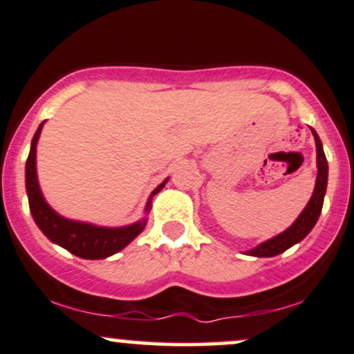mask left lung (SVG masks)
<instances>
[{
    "label": "left lung",
    "mask_w": 354,
    "mask_h": 354,
    "mask_svg": "<svg viewBox=\"0 0 354 354\" xmlns=\"http://www.w3.org/2000/svg\"><path fill=\"white\" fill-rule=\"evenodd\" d=\"M313 136H315L316 143V166H318V176H316V185L315 191H313L310 201H308L306 208L301 211L296 221L290 226L288 230H284L283 233L276 234L271 239L259 243L258 246H254L253 250L246 251V254L256 256V258H271L283 251H286L288 248H291L296 243H299L301 239L308 236V233L313 230V226L318 221L321 208H323L324 194H326V185H328V161L324 156L323 145H321L319 136L316 135L315 129L311 128Z\"/></svg>",
    "instance_id": "1"
}]
</instances>
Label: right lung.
<instances>
[{
  "label": "right lung",
  "instance_id": "add662e5",
  "mask_svg": "<svg viewBox=\"0 0 354 354\" xmlns=\"http://www.w3.org/2000/svg\"><path fill=\"white\" fill-rule=\"evenodd\" d=\"M43 124L44 121L36 129L26 160V194L35 223L50 241L83 259H104L118 253L145 230L148 219L143 218L133 225L120 226V228H108V226L75 221L56 213L44 200L38 183V174H36V145L41 135ZM166 183H168V178L158 188H154L146 203L145 213H149L153 196L165 188Z\"/></svg>",
  "mask_w": 354,
  "mask_h": 354
}]
</instances>
